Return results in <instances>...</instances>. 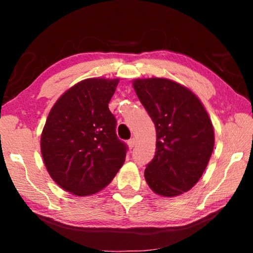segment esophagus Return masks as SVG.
Here are the masks:
<instances>
[{
  "label": "esophagus",
  "mask_w": 253,
  "mask_h": 253,
  "mask_svg": "<svg viewBox=\"0 0 253 253\" xmlns=\"http://www.w3.org/2000/svg\"><path fill=\"white\" fill-rule=\"evenodd\" d=\"M127 145H129L130 148H133L134 145H136V139H134V138H131V139L127 140Z\"/></svg>",
  "instance_id": "34e87169"
}]
</instances>
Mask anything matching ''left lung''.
<instances>
[{
	"label": "left lung",
	"mask_w": 253,
	"mask_h": 253,
	"mask_svg": "<svg viewBox=\"0 0 253 253\" xmlns=\"http://www.w3.org/2000/svg\"><path fill=\"white\" fill-rule=\"evenodd\" d=\"M133 88L157 130V151L145 169L147 184L160 196L182 195L199 181L212 155L209 114L190 89L169 79H136Z\"/></svg>",
	"instance_id": "1"
}]
</instances>
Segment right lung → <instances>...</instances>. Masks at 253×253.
I'll return each mask as SVG.
<instances>
[{
  "mask_svg": "<svg viewBox=\"0 0 253 253\" xmlns=\"http://www.w3.org/2000/svg\"><path fill=\"white\" fill-rule=\"evenodd\" d=\"M119 79L89 78L69 88L51 108L41 134V154L51 178L76 196L106 188L126 160L108 108Z\"/></svg>",
  "mask_w": 253,
  "mask_h": 253,
  "instance_id": "obj_1",
  "label": "right lung"
}]
</instances>
